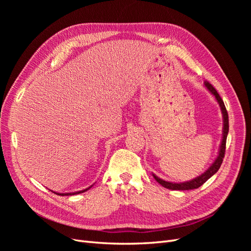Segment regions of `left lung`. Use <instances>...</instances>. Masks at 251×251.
<instances>
[{
	"mask_svg": "<svg viewBox=\"0 0 251 251\" xmlns=\"http://www.w3.org/2000/svg\"><path fill=\"white\" fill-rule=\"evenodd\" d=\"M204 88L206 89L208 92L215 97L216 101L218 102L220 109H221V113H222V117H223V128H222V139H221V143H220L219 147V151H218V155L217 158L215 159V161L210 164L209 168L205 171L203 174H201L200 176L196 177L189 181H184V182H171V181H165L161 178H159L158 176L154 173H151L153 177L155 178V180L158 182L159 184H161L163 187L165 188H170L173 189V191H188V189H195L200 187L202 184H204L211 176L219 171L220 166L222 164L223 158H224V154H225V147H226V139H227V134H228V130H229V125H228V114H227L225 104L222 100V98L220 97V95L218 94V92L216 91V89L212 87L209 82L205 81L204 82Z\"/></svg>",
	"mask_w": 251,
	"mask_h": 251,
	"instance_id": "8db88e82",
	"label": "left lung"
}]
</instances>
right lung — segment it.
Segmentation results:
<instances>
[{
  "label": "right lung",
  "instance_id": "1",
  "mask_svg": "<svg viewBox=\"0 0 251 251\" xmlns=\"http://www.w3.org/2000/svg\"><path fill=\"white\" fill-rule=\"evenodd\" d=\"M92 186H93V184L91 185V186H89V187H87V188H85V189H81V191H78V192H72V193H56V192H53V193L56 194V195H59V196H72V195H77V194L85 193V192H87L88 189H90Z\"/></svg>",
  "mask_w": 251,
  "mask_h": 251
}]
</instances>
